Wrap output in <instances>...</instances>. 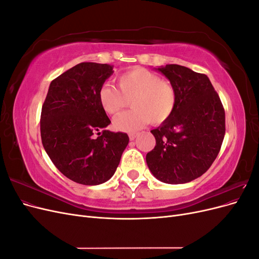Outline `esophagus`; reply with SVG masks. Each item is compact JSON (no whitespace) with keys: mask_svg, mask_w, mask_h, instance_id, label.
I'll use <instances>...</instances> for the list:
<instances>
[{"mask_svg":"<svg viewBox=\"0 0 259 259\" xmlns=\"http://www.w3.org/2000/svg\"><path fill=\"white\" fill-rule=\"evenodd\" d=\"M130 140H134L137 136H138V133H130Z\"/></svg>","mask_w":259,"mask_h":259,"instance_id":"34e87169","label":"esophagus"}]
</instances>
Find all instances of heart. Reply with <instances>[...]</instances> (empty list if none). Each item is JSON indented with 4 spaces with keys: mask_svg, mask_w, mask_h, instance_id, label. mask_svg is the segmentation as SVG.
<instances>
[{
    "mask_svg": "<svg viewBox=\"0 0 259 259\" xmlns=\"http://www.w3.org/2000/svg\"><path fill=\"white\" fill-rule=\"evenodd\" d=\"M117 88L104 84L98 91L100 108L109 115H115L131 99L132 110L116 116L113 125L117 131L136 132L151 122L159 125L174 113L177 93L170 82L145 68L136 67L116 77Z\"/></svg>",
    "mask_w": 259,
    "mask_h": 259,
    "instance_id": "obj_1",
    "label": "heart"
}]
</instances>
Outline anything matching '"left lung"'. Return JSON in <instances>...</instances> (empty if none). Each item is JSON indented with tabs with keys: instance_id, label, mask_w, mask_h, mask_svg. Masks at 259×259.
I'll return each mask as SVG.
<instances>
[{
	"instance_id": "left-lung-1",
	"label": "left lung",
	"mask_w": 259,
	"mask_h": 259,
	"mask_svg": "<svg viewBox=\"0 0 259 259\" xmlns=\"http://www.w3.org/2000/svg\"><path fill=\"white\" fill-rule=\"evenodd\" d=\"M177 93L169 119L151 133L155 147L146 161L155 178L186 184L202 176L221 150L225 137V109L207 75L179 65L158 68Z\"/></svg>"
}]
</instances>
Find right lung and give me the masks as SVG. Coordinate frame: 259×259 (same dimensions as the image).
Listing matches in <instances>:
<instances>
[{
  "instance_id": "right-lung-1",
  "label": "right lung",
  "mask_w": 259,
  "mask_h": 259,
  "mask_svg": "<svg viewBox=\"0 0 259 259\" xmlns=\"http://www.w3.org/2000/svg\"><path fill=\"white\" fill-rule=\"evenodd\" d=\"M112 69L81 62L52 81L42 106L45 151L60 173L77 184L94 186L110 179L128 144L125 133L104 130L111 121L100 108L98 91Z\"/></svg>"
}]
</instances>
